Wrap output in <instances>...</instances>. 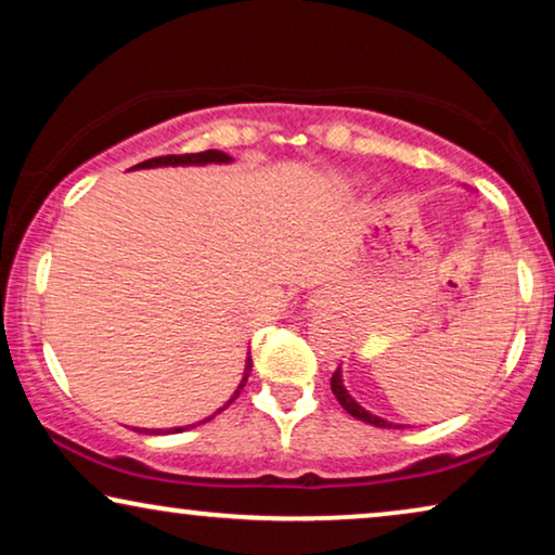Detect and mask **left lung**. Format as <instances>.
Segmentation results:
<instances>
[{"instance_id":"1","label":"left lung","mask_w":555,"mask_h":555,"mask_svg":"<svg viewBox=\"0 0 555 555\" xmlns=\"http://www.w3.org/2000/svg\"><path fill=\"white\" fill-rule=\"evenodd\" d=\"M331 389H333V393H336L338 404L344 406L348 414L356 416V420H361V422H366V424H374V427H382V429H404V424L386 422V420H382V416L371 414L369 409H363V406L359 404V401H356V399L351 397V393H348L346 384H344V371H340V366L336 369V374L331 376Z\"/></svg>"}]
</instances>
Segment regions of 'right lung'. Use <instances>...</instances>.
<instances>
[{"mask_svg":"<svg viewBox=\"0 0 555 555\" xmlns=\"http://www.w3.org/2000/svg\"><path fill=\"white\" fill-rule=\"evenodd\" d=\"M234 158L230 156V154H224V151H217V149H209V151H202V154H184V156H158V158H149V162H141V164H135L133 169H158V166H207V164H232ZM249 371H253V359H249V351H247V359H245V371H242V378H240V384H237V389H234V393L230 397V401H227L224 406H219L215 414H219V412H224L227 406L232 404L234 399L240 397V391L245 389V384H247V376H249ZM211 414V416H215ZM211 416H207V420H202V422H209ZM202 422H196V424H202ZM196 424H189V427H196ZM186 427H173V429H135V431H151V435H169V431H173V435H179V431H184Z\"/></svg>","mask_w":555,"mask_h":555,"instance_id":"obj_1","label":"right lung"}]
</instances>
